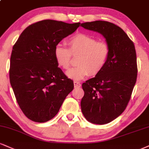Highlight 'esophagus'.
<instances>
[{"label": "esophagus", "mask_w": 149, "mask_h": 149, "mask_svg": "<svg viewBox=\"0 0 149 149\" xmlns=\"http://www.w3.org/2000/svg\"><path fill=\"white\" fill-rule=\"evenodd\" d=\"M73 84H74V87H76V88H79L80 86H81L80 82L78 81H74L73 82Z\"/></svg>", "instance_id": "obj_1"}]
</instances>
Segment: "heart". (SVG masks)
<instances>
[{"instance_id":"heart-1","label":"heart","mask_w":149,"mask_h":149,"mask_svg":"<svg viewBox=\"0 0 149 149\" xmlns=\"http://www.w3.org/2000/svg\"><path fill=\"white\" fill-rule=\"evenodd\" d=\"M69 49L61 44L54 48V57L57 64L64 69L71 65V54L80 55L78 67L69 70L67 75L76 80L85 78L89 74L97 76L106 65L110 55V46L103 41L84 33H78L68 39Z\"/></svg>"}]
</instances>
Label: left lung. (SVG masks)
<instances>
[{
  "mask_svg": "<svg viewBox=\"0 0 149 149\" xmlns=\"http://www.w3.org/2000/svg\"><path fill=\"white\" fill-rule=\"evenodd\" d=\"M82 28L97 32L110 46L106 65L94 78L82 83L80 103L85 119L94 124L108 123L126 108L137 76L135 45L119 26L104 21L81 23Z\"/></svg>",
  "mask_w": 149,
  "mask_h": 149,
  "instance_id": "8db88e82",
  "label": "left lung"
}]
</instances>
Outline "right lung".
<instances>
[{"instance_id": "right-lung-1", "label": "right lung", "mask_w": 149, "mask_h": 149, "mask_svg": "<svg viewBox=\"0 0 149 149\" xmlns=\"http://www.w3.org/2000/svg\"><path fill=\"white\" fill-rule=\"evenodd\" d=\"M80 24L39 21L27 27L13 46L10 84L21 110L32 121L44 123L53 119L73 89V80L58 67L54 48Z\"/></svg>"}]
</instances>
